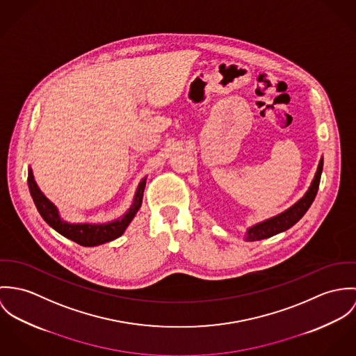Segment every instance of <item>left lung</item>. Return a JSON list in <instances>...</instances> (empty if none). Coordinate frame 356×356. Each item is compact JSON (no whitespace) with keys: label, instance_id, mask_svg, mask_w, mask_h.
<instances>
[{"label":"left lung","instance_id":"obj_1","mask_svg":"<svg viewBox=\"0 0 356 356\" xmlns=\"http://www.w3.org/2000/svg\"><path fill=\"white\" fill-rule=\"evenodd\" d=\"M322 165H323V159L319 161L318 163V169H316V177L309 188V191L306 193V195L302 197L299 202H296L292 207H289L288 210H285L284 213L278 214L276 217L266 220L261 224H257L255 227L250 228L247 232L245 240L248 241H255V240H262L266 237L275 236L280 232L286 231L288 228H291L292 225H295L303 216L305 213L309 210V207L312 206L316 193H318V187H319V180H321V173H322Z\"/></svg>","mask_w":356,"mask_h":356}]
</instances>
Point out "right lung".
Masks as SVG:
<instances>
[{
	"label": "right lung",
	"instance_id": "add662e5",
	"mask_svg": "<svg viewBox=\"0 0 356 356\" xmlns=\"http://www.w3.org/2000/svg\"><path fill=\"white\" fill-rule=\"evenodd\" d=\"M145 186H146V179L140 183L138 193L135 195V200H134L131 209L128 210V213L118 221L106 224V225H91V224L74 225V224H68L60 218L56 206L40 193V190L34 180L33 170L30 169V172H29V188H30L31 197L34 199V203H35L42 218L58 234L74 240L75 243H78L80 245H84V247H94V245L115 240L124 234L125 228L129 225V222L132 221V218L135 217L136 211L139 210V207L142 204Z\"/></svg>",
	"mask_w": 356,
	"mask_h": 356
}]
</instances>
